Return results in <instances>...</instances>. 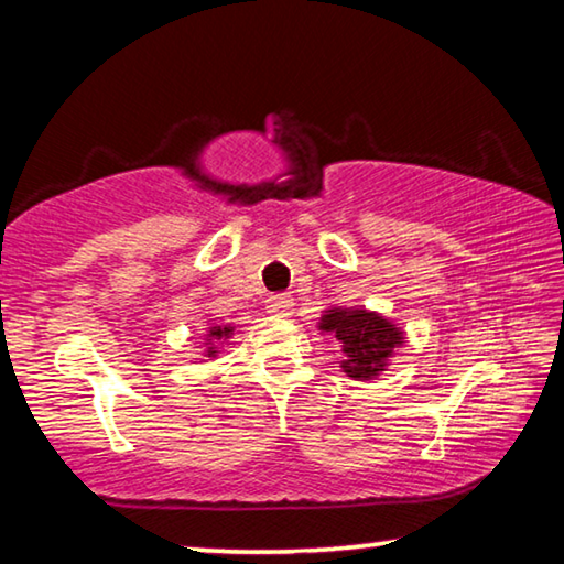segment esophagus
Here are the masks:
<instances>
[{
    "label": "esophagus",
    "instance_id": "obj_1",
    "mask_svg": "<svg viewBox=\"0 0 564 564\" xmlns=\"http://www.w3.org/2000/svg\"><path fill=\"white\" fill-rule=\"evenodd\" d=\"M265 311H269L271 316H279V318L291 316V311H293V299H291L289 293H275V295H269V299H265Z\"/></svg>",
    "mask_w": 564,
    "mask_h": 564
}]
</instances>
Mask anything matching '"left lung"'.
I'll list each match as a JSON object with an SVG mask.
<instances>
[{"instance_id": "8db88e82", "label": "left lung", "mask_w": 564, "mask_h": 564, "mask_svg": "<svg viewBox=\"0 0 564 564\" xmlns=\"http://www.w3.org/2000/svg\"><path fill=\"white\" fill-rule=\"evenodd\" d=\"M318 328L338 340L343 373L356 380L376 378L393 350L403 346V330L373 311L330 308L323 313Z\"/></svg>"}]
</instances>
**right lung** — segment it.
<instances>
[{"label": "right lung", "instance_id": "right-lung-1", "mask_svg": "<svg viewBox=\"0 0 564 564\" xmlns=\"http://www.w3.org/2000/svg\"><path fill=\"white\" fill-rule=\"evenodd\" d=\"M231 333H234V328L231 326H212L208 328V333H206V356L208 358H214L216 356V343L218 346H221V343L226 340V338H231Z\"/></svg>", "mask_w": 564, "mask_h": 564}]
</instances>
